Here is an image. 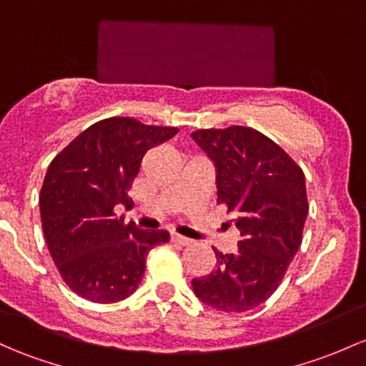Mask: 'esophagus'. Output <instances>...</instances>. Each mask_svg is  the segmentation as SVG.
Returning a JSON list of instances; mask_svg holds the SVG:
<instances>
[{
  "label": "esophagus",
  "mask_w": 366,
  "mask_h": 366,
  "mask_svg": "<svg viewBox=\"0 0 366 366\" xmlns=\"http://www.w3.org/2000/svg\"><path fill=\"white\" fill-rule=\"evenodd\" d=\"M172 240L175 242V244H179V245H191V244H193V240H191V238L182 237V234H179L175 232H172Z\"/></svg>",
  "instance_id": "obj_1"
}]
</instances>
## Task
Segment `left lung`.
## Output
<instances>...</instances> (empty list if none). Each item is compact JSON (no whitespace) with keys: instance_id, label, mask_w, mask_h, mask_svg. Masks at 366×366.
<instances>
[{"instance_id":"left-lung-1","label":"left lung","mask_w":366,"mask_h":366,"mask_svg":"<svg viewBox=\"0 0 366 366\" xmlns=\"http://www.w3.org/2000/svg\"><path fill=\"white\" fill-rule=\"evenodd\" d=\"M191 137L214 163L217 203L240 232L238 251L214 249L215 268L193 279V291L215 310L245 312L270 298L298 252L309 214L305 175L256 129L229 126Z\"/></svg>"}]
</instances>
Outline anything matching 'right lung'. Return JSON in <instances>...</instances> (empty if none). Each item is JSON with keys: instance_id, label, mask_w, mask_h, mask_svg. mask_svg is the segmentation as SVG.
<instances>
[{"instance_id": "1", "label": "right lung", "mask_w": 366, "mask_h": 366, "mask_svg": "<svg viewBox=\"0 0 366 366\" xmlns=\"http://www.w3.org/2000/svg\"><path fill=\"white\" fill-rule=\"evenodd\" d=\"M177 132L110 117L54 157L40 193L41 226L54 264L82 298L96 303L128 298L144 277L149 251L170 240L164 229L124 224L115 207L132 203L128 189L144 154Z\"/></svg>"}]
</instances>
